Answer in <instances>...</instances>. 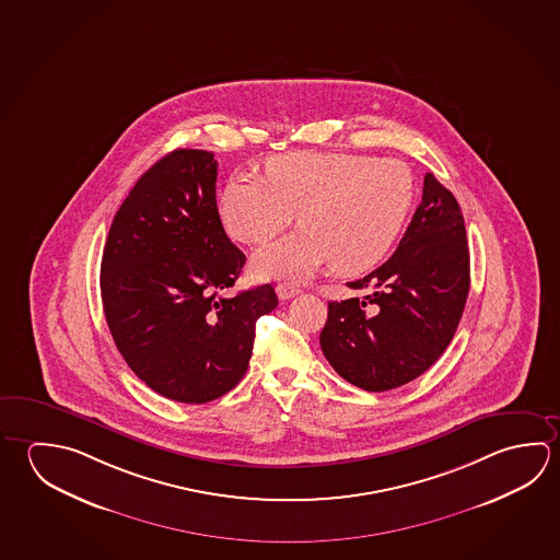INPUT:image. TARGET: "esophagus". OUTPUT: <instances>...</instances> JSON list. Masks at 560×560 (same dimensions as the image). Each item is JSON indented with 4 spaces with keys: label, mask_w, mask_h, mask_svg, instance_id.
<instances>
[{
    "label": "esophagus",
    "mask_w": 560,
    "mask_h": 560,
    "mask_svg": "<svg viewBox=\"0 0 560 560\" xmlns=\"http://www.w3.org/2000/svg\"><path fill=\"white\" fill-rule=\"evenodd\" d=\"M301 293V289L299 287H294L291 283H279L277 284V296L281 299V301H287V299H293L296 294Z\"/></svg>",
    "instance_id": "obj_1"
}]
</instances>
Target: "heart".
Returning <instances> with one entry per match:
<instances>
[{
	"label": "heart",
	"mask_w": 560,
	"mask_h": 560,
	"mask_svg": "<svg viewBox=\"0 0 560 560\" xmlns=\"http://www.w3.org/2000/svg\"><path fill=\"white\" fill-rule=\"evenodd\" d=\"M415 202V177L399 159L294 151L271 158L266 178L234 175L218 210L228 234L259 246L299 212V232L252 257L257 279H304L324 264L353 276L375 266Z\"/></svg>",
	"instance_id": "1"
}]
</instances>
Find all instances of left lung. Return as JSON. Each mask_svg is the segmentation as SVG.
I'll list each match as a JSON object with an SVG mask.
<instances>
[{
  "instance_id": "1",
  "label": "left lung",
  "mask_w": 560,
  "mask_h": 560,
  "mask_svg": "<svg viewBox=\"0 0 560 560\" xmlns=\"http://www.w3.org/2000/svg\"><path fill=\"white\" fill-rule=\"evenodd\" d=\"M348 287L370 294L328 303L320 332L326 360L346 382L389 392L448 348L470 291V254L460 207L434 175H424L421 205L395 254Z\"/></svg>"
}]
</instances>
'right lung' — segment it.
Masks as SVG:
<instances>
[{
	"mask_svg": "<svg viewBox=\"0 0 560 560\" xmlns=\"http://www.w3.org/2000/svg\"><path fill=\"white\" fill-rule=\"evenodd\" d=\"M210 151L175 149L145 171L119 207L102 256L109 332L141 382L178 402L212 401L242 382L271 284L232 299L246 256L217 207Z\"/></svg>",
	"mask_w": 560,
	"mask_h": 560,
	"instance_id": "right-lung-1",
	"label": "right lung"
}]
</instances>
